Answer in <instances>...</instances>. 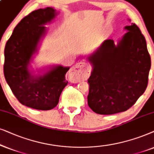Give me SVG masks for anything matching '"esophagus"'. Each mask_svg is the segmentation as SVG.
<instances>
[{
  "instance_id": "34e87169",
  "label": "esophagus",
  "mask_w": 154,
  "mask_h": 154,
  "mask_svg": "<svg viewBox=\"0 0 154 154\" xmlns=\"http://www.w3.org/2000/svg\"><path fill=\"white\" fill-rule=\"evenodd\" d=\"M69 75L73 82H78L84 79L85 80L89 77L90 70L85 63L79 62L72 67Z\"/></svg>"
}]
</instances>
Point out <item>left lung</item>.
Instances as JSON below:
<instances>
[{"mask_svg":"<svg viewBox=\"0 0 154 154\" xmlns=\"http://www.w3.org/2000/svg\"><path fill=\"white\" fill-rule=\"evenodd\" d=\"M116 46L104 42L89 60L94 68L88 79L89 108L100 115L128 110L144 94L148 85L151 57L145 37L135 24Z\"/></svg>","mask_w":154,"mask_h":154,"instance_id":"8db88e82","label":"left lung"}]
</instances>
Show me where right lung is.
Instances as JSON below:
<instances>
[{"instance_id":"1","label":"right lung","mask_w":154,"mask_h":154,"mask_svg":"<svg viewBox=\"0 0 154 154\" xmlns=\"http://www.w3.org/2000/svg\"><path fill=\"white\" fill-rule=\"evenodd\" d=\"M56 15L52 8L34 10L14 29L5 44L3 71L5 80L20 103L36 110L53 109L58 105L67 81L69 67L58 66L44 75L33 77L27 66L46 27Z\"/></svg>"}]
</instances>
